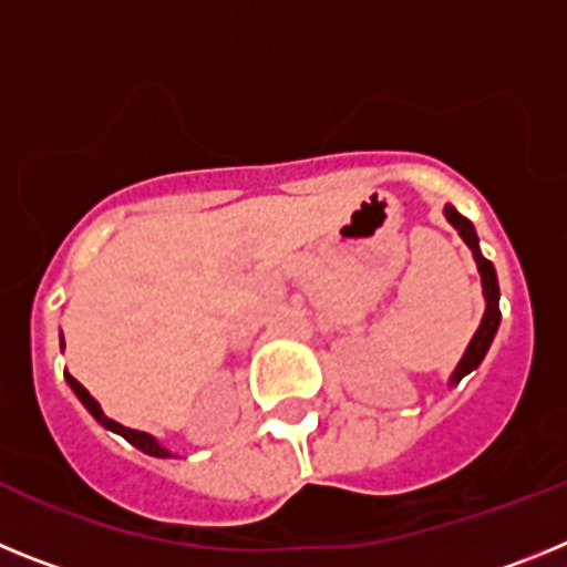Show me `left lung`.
I'll use <instances>...</instances> for the list:
<instances>
[{
  "instance_id": "left-lung-1",
  "label": "left lung",
  "mask_w": 567,
  "mask_h": 567,
  "mask_svg": "<svg viewBox=\"0 0 567 567\" xmlns=\"http://www.w3.org/2000/svg\"><path fill=\"white\" fill-rule=\"evenodd\" d=\"M445 218H449V224L457 229L460 238H463L465 244H468L471 252H474V260H477V269H480V278H483V295H485L483 323H480L477 334L471 338L468 349H465L463 360H460V365H457V372L452 374V383H460L465 374L474 372V369L483 363L491 340H494V334H497V327H499V287H497V272H494V264H491L488 258H483V252H480L477 233H474V227H471L468 218H463V215H460L457 209L452 207V204L445 207Z\"/></svg>"
}]
</instances>
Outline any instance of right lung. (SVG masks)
Wrapping results in <instances>:
<instances>
[{
    "instance_id": "right-lung-1",
    "label": "right lung",
    "mask_w": 567,
    "mask_h": 567,
    "mask_svg": "<svg viewBox=\"0 0 567 567\" xmlns=\"http://www.w3.org/2000/svg\"><path fill=\"white\" fill-rule=\"evenodd\" d=\"M68 383H70V389L76 392V398L84 403V409H87V412L93 414V417H96L99 423L104 425V429H110V432H115V434H122V437L127 440V443H133L135 449H142V452L150 454V457H173V454H169L167 449H162V445L155 443V440L150 437V434L135 432V429H124V425H118V423H115V420H110L107 414L102 412V405H99L96 400H93V394H90L87 389H84V385L79 383L76 378H70V374H68Z\"/></svg>"
}]
</instances>
